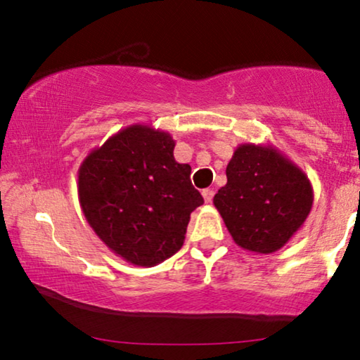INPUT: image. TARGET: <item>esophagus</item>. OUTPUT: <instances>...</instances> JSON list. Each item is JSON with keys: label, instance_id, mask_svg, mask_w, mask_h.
I'll return each instance as SVG.
<instances>
[{"label": "esophagus", "instance_id": "obj_1", "mask_svg": "<svg viewBox=\"0 0 360 360\" xmlns=\"http://www.w3.org/2000/svg\"><path fill=\"white\" fill-rule=\"evenodd\" d=\"M201 195H203V200H205V203H211V200H213V195H214V191L211 190V188H206V190L201 191Z\"/></svg>", "mask_w": 360, "mask_h": 360}]
</instances>
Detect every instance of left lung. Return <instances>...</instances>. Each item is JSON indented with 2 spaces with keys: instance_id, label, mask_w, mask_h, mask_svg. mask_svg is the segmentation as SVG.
<instances>
[{
  "instance_id": "8db88e82",
  "label": "left lung",
  "mask_w": 360,
  "mask_h": 360,
  "mask_svg": "<svg viewBox=\"0 0 360 360\" xmlns=\"http://www.w3.org/2000/svg\"><path fill=\"white\" fill-rule=\"evenodd\" d=\"M228 184L214 195L234 243L272 254L302 228L313 206L304 172L274 146L240 144L226 167Z\"/></svg>"
}]
</instances>
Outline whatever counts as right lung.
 Segmentation results:
<instances>
[{
	"mask_svg": "<svg viewBox=\"0 0 360 360\" xmlns=\"http://www.w3.org/2000/svg\"><path fill=\"white\" fill-rule=\"evenodd\" d=\"M175 141L146 124L127 126L93 149L78 169V198L98 238L132 265L154 267L184 245L203 196Z\"/></svg>",
	"mask_w": 360,
	"mask_h": 360,
	"instance_id": "add662e5",
	"label": "right lung"
}]
</instances>
